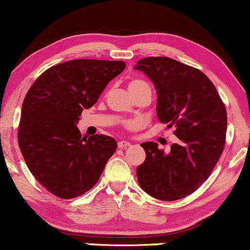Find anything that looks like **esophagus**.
<instances>
[{"instance_id": "obj_1", "label": "esophagus", "mask_w": 250, "mask_h": 250, "mask_svg": "<svg viewBox=\"0 0 250 250\" xmlns=\"http://www.w3.org/2000/svg\"><path fill=\"white\" fill-rule=\"evenodd\" d=\"M129 146H131V144L128 143V141H125V140H121V141H119V143H118V147L120 149H125V148L129 147Z\"/></svg>"}]
</instances>
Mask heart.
I'll list each match as a JSON object with an SVG mask.
<instances>
[{
    "instance_id": "heart-1",
    "label": "heart",
    "mask_w": 250,
    "mask_h": 250,
    "mask_svg": "<svg viewBox=\"0 0 250 250\" xmlns=\"http://www.w3.org/2000/svg\"><path fill=\"white\" fill-rule=\"evenodd\" d=\"M140 87L150 88L148 83H146V82L143 80H137L136 78V80H131L129 82V91H132V89L140 88ZM133 125H135V122L133 121H125V125H126V126H132Z\"/></svg>"
}]
</instances>
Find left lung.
I'll use <instances>...</instances> for the list:
<instances>
[{"label":"left lung","instance_id":"obj_1","mask_svg":"<svg viewBox=\"0 0 250 250\" xmlns=\"http://www.w3.org/2000/svg\"><path fill=\"white\" fill-rule=\"evenodd\" d=\"M135 69L157 89V118L175 126L178 143L169 152L141 144L146 159L137 167L140 188L152 197L175 201L192 194L210 176L226 144L227 112L217 88L194 67L168 57H146Z\"/></svg>","mask_w":250,"mask_h":250}]
</instances>
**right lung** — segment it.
Wrapping results in <instances>:
<instances>
[{"label": "right lung", "instance_id": "1", "mask_svg": "<svg viewBox=\"0 0 250 250\" xmlns=\"http://www.w3.org/2000/svg\"><path fill=\"white\" fill-rule=\"evenodd\" d=\"M125 68L122 61L75 59L44 70L29 88L18 143L29 170L51 194L74 199L98 183L117 141L82 137L76 124Z\"/></svg>", "mask_w": 250, "mask_h": 250}]
</instances>
